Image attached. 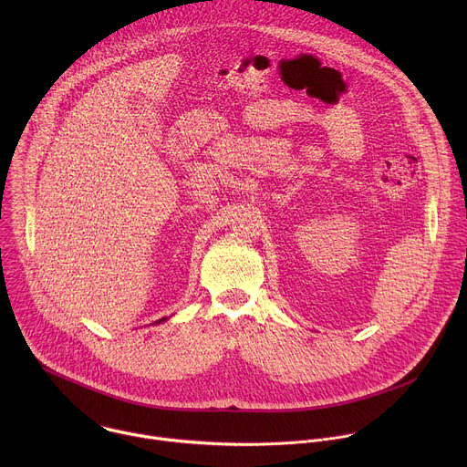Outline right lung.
<instances>
[{"label": "right lung", "instance_id": "add662e5", "mask_svg": "<svg viewBox=\"0 0 467 467\" xmlns=\"http://www.w3.org/2000/svg\"><path fill=\"white\" fill-rule=\"evenodd\" d=\"M159 321H164V317H162V319H159Z\"/></svg>", "mask_w": 467, "mask_h": 467}]
</instances>
